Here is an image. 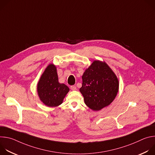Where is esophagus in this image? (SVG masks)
Wrapping results in <instances>:
<instances>
[{
    "instance_id": "34e87169",
    "label": "esophagus",
    "mask_w": 155,
    "mask_h": 155,
    "mask_svg": "<svg viewBox=\"0 0 155 155\" xmlns=\"http://www.w3.org/2000/svg\"><path fill=\"white\" fill-rule=\"evenodd\" d=\"M71 89L72 90V91H75L77 90V87L75 86H71Z\"/></svg>"
}]
</instances>
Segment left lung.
I'll return each mask as SVG.
<instances>
[{
	"mask_svg": "<svg viewBox=\"0 0 155 155\" xmlns=\"http://www.w3.org/2000/svg\"><path fill=\"white\" fill-rule=\"evenodd\" d=\"M82 81L80 91L85 104L94 111L108 106L118 92V79L104 61H94L84 72Z\"/></svg>",
	"mask_w": 155,
	"mask_h": 155,
	"instance_id": "8db88e82",
	"label": "left lung"
}]
</instances>
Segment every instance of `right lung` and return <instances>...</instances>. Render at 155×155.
<instances>
[{
    "mask_svg": "<svg viewBox=\"0 0 155 155\" xmlns=\"http://www.w3.org/2000/svg\"><path fill=\"white\" fill-rule=\"evenodd\" d=\"M40 100L45 105L54 107L61 105L69 88L58 81L56 65L50 64L41 74L37 86Z\"/></svg>",
    "mask_w": 155,
    "mask_h": 155,
    "instance_id": "1",
    "label": "right lung"
}]
</instances>
